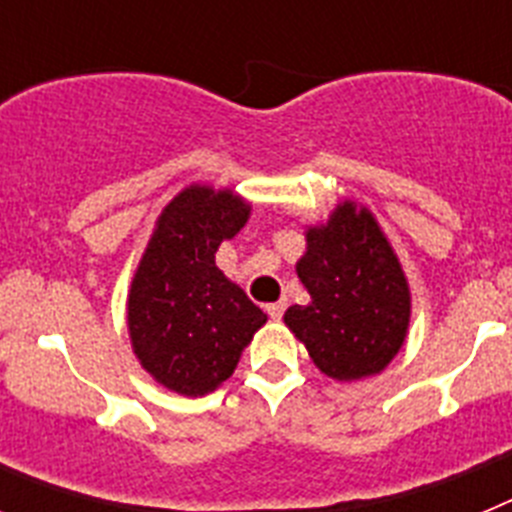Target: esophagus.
<instances>
[{"label":"esophagus","mask_w":512,"mask_h":512,"mask_svg":"<svg viewBox=\"0 0 512 512\" xmlns=\"http://www.w3.org/2000/svg\"><path fill=\"white\" fill-rule=\"evenodd\" d=\"M284 302H274V305H266V312H269L271 320H279L284 315Z\"/></svg>","instance_id":"1"}]
</instances>
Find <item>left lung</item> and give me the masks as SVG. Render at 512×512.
<instances>
[{"instance_id": "1", "label": "left lung", "mask_w": 512, "mask_h": 512, "mask_svg": "<svg viewBox=\"0 0 512 512\" xmlns=\"http://www.w3.org/2000/svg\"><path fill=\"white\" fill-rule=\"evenodd\" d=\"M297 277L310 305L284 312L320 372L338 382L379 374L410 325V287L397 253L366 207L346 200L328 223L310 225Z\"/></svg>"}]
</instances>
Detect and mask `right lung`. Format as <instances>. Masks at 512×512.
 Here are the masks:
<instances>
[{
  "label": "right lung",
  "instance_id": "1",
  "mask_svg": "<svg viewBox=\"0 0 512 512\" xmlns=\"http://www.w3.org/2000/svg\"><path fill=\"white\" fill-rule=\"evenodd\" d=\"M233 189H182L158 215L128 295V330L140 366L184 397L217 390L266 323L238 284L215 266L220 243L248 223Z\"/></svg>",
  "mask_w": 512,
  "mask_h": 512
}]
</instances>
